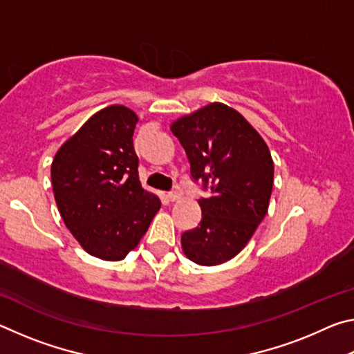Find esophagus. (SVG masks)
I'll return each instance as SVG.
<instances>
[{"label": "esophagus", "instance_id": "esophagus-1", "mask_svg": "<svg viewBox=\"0 0 354 354\" xmlns=\"http://www.w3.org/2000/svg\"><path fill=\"white\" fill-rule=\"evenodd\" d=\"M169 200L170 201H179V200H181V194H179V192H170Z\"/></svg>", "mask_w": 354, "mask_h": 354}]
</instances>
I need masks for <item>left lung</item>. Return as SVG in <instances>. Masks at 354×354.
I'll list each match as a JSON object with an SVG mask.
<instances>
[{
	"instance_id": "obj_1",
	"label": "left lung",
	"mask_w": 354,
	"mask_h": 354,
	"mask_svg": "<svg viewBox=\"0 0 354 354\" xmlns=\"http://www.w3.org/2000/svg\"><path fill=\"white\" fill-rule=\"evenodd\" d=\"M190 162L192 178L211 184L198 200L201 221L181 236L185 257L198 266L232 259L268 211L274 165L266 140L241 112L209 103L170 124Z\"/></svg>"
}]
</instances>
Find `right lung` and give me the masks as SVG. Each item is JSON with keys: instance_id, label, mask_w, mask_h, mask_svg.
<instances>
[{"instance_id": "right-lung-1", "label": "right lung", "mask_w": 354, "mask_h": 354, "mask_svg": "<svg viewBox=\"0 0 354 354\" xmlns=\"http://www.w3.org/2000/svg\"><path fill=\"white\" fill-rule=\"evenodd\" d=\"M137 113L123 104L95 112L51 164L65 226L91 256L122 261L148 231L160 200L142 187L133 136Z\"/></svg>"}]
</instances>
